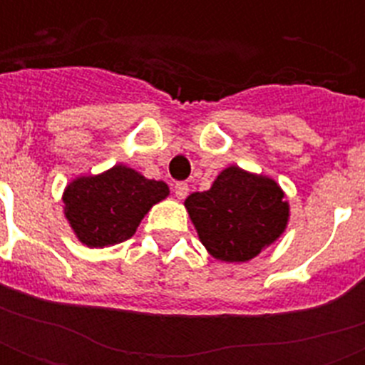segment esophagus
<instances>
[{"mask_svg":"<svg viewBox=\"0 0 365 365\" xmlns=\"http://www.w3.org/2000/svg\"><path fill=\"white\" fill-rule=\"evenodd\" d=\"M174 193H176L178 199H185L189 193V185L185 182H178L176 185H174Z\"/></svg>","mask_w":365,"mask_h":365,"instance_id":"34e87169","label":"esophagus"}]
</instances>
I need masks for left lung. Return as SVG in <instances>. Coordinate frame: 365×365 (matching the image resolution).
Instances as JSON below:
<instances>
[{"label":"left lung","instance_id":"1","mask_svg":"<svg viewBox=\"0 0 365 365\" xmlns=\"http://www.w3.org/2000/svg\"><path fill=\"white\" fill-rule=\"evenodd\" d=\"M185 208L208 254L220 261H250L288 225L289 206L274 180L229 166L212 187L191 193Z\"/></svg>","mask_w":365,"mask_h":365}]
</instances>
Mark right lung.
Returning <instances> with one entry per match:
<instances>
[{
	"label": "right lung",
	"mask_w": 365,
	"mask_h": 365,
	"mask_svg": "<svg viewBox=\"0 0 365 365\" xmlns=\"http://www.w3.org/2000/svg\"><path fill=\"white\" fill-rule=\"evenodd\" d=\"M168 193L165 182L115 165L98 176L76 178L62 200L66 220L77 239L88 248H104L130 239L151 206Z\"/></svg>",
	"instance_id": "obj_1"
}]
</instances>
